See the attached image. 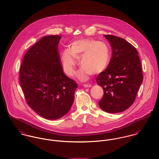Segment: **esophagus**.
Instances as JSON below:
<instances>
[{
	"instance_id": "esophagus-1",
	"label": "esophagus",
	"mask_w": 159,
	"mask_h": 159,
	"mask_svg": "<svg viewBox=\"0 0 159 159\" xmlns=\"http://www.w3.org/2000/svg\"><path fill=\"white\" fill-rule=\"evenodd\" d=\"M84 87H85V88H88V87H91V85L89 84H85L84 85Z\"/></svg>"
}]
</instances>
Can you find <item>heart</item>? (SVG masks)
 <instances>
[{
    "mask_svg": "<svg viewBox=\"0 0 159 159\" xmlns=\"http://www.w3.org/2000/svg\"><path fill=\"white\" fill-rule=\"evenodd\" d=\"M77 58L82 66L77 76L82 80L88 79L89 74H96L106 70L110 61L108 46L105 42L93 39H80L73 41L70 49L61 55V63L64 72L69 76L75 72Z\"/></svg>",
    "mask_w": 159,
    "mask_h": 159,
    "instance_id": "1",
    "label": "heart"
}]
</instances>
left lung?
I'll use <instances>...</instances> for the list:
<instances>
[{"label": "left lung", "mask_w": 159, "mask_h": 159, "mask_svg": "<svg viewBox=\"0 0 159 159\" xmlns=\"http://www.w3.org/2000/svg\"><path fill=\"white\" fill-rule=\"evenodd\" d=\"M111 46L112 56L96 82L104 89L99 107L108 113H119L134 102L143 79L141 62L136 48L123 38L104 35Z\"/></svg>", "instance_id": "obj_1"}]
</instances>
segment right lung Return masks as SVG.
<instances>
[{"mask_svg": "<svg viewBox=\"0 0 159 159\" xmlns=\"http://www.w3.org/2000/svg\"><path fill=\"white\" fill-rule=\"evenodd\" d=\"M61 36H46L25 54L19 72L27 104L48 120H57L70 110L77 83L63 72L58 45Z\"/></svg>", "mask_w": 159, "mask_h": 159, "instance_id": "right-lung-1", "label": "right lung"}]
</instances>
